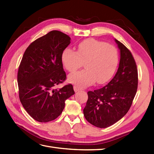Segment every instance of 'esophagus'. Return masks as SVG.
Returning a JSON list of instances; mask_svg holds the SVG:
<instances>
[{"label": "esophagus", "instance_id": "esophagus-1", "mask_svg": "<svg viewBox=\"0 0 154 154\" xmlns=\"http://www.w3.org/2000/svg\"><path fill=\"white\" fill-rule=\"evenodd\" d=\"M73 89H74V91H75V92H77V91H79L82 89L81 87H78V86H75V85L73 87Z\"/></svg>", "mask_w": 154, "mask_h": 154}]
</instances>
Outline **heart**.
<instances>
[{"instance_id":"1","label":"heart","mask_w":154,"mask_h":154,"mask_svg":"<svg viewBox=\"0 0 154 154\" xmlns=\"http://www.w3.org/2000/svg\"><path fill=\"white\" fill-rule=\"evenodd\" d=\"M117 49L111 44L93 38L77 45V51L66 48L61 54V61L66 69L73 73L83 66L86 69L71 74L69 81L79 86H88L94 81L102 84L112 77L119 64Z\"/></svg>"}]
</instances>
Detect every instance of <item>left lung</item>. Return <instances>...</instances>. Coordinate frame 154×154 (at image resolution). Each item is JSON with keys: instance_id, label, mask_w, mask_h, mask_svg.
<instances>
[{"instance_id": "1", "label": "left lung", "mask_w": 154, "mask_h": 154, "mask_svg": "<svg viewBox=\"0 0 154 154\" xmlns=\"http://www.w3.org/2000/svg\"><path fill=\"white\" fill-rule=\"evenodd\" d=\"M115 41L120 50L119 67L115 76L106 86L88 91L83 109L88 122L100 128L110 126L125 115L138 89V69L134 58L125 45Z\"/></svg>"}]
</instances>
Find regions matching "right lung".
<instances>
[{
  "label": "right lung",
  "mask_w": 154,
  "mask_h": 154,
  "mask_svg": "<svg viewBox=\"0 0 154 154\" xmlns=\"http://www.w3.org/2000/svg\"><path fill=\"white\" fill-rule=\"evenodd\" d=\"M70 40L63 32L51 31L32 42L23 55L17 75L19 99L26 112L38 122L57 119L65 100L75 94L71 84L55 89L66 79L61 54Z\"/></svg>",
  "instance_id": "right-lung-1"
}]
</instances>
